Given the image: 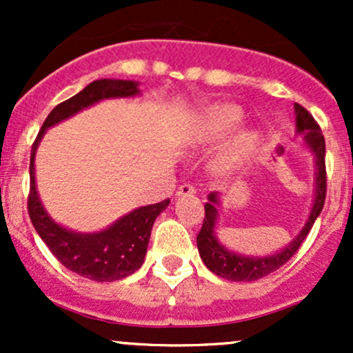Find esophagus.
Wrapping results in <instances>:
<instances>
[{
    "label": "esophagus",
    "instance_id": "1",
    "mask_svg": "<svg viewBox=\"0 0 353 353\" xmlns=\"http://www.w3.org/2000/svg\"><path fill=\"white\" fill-rule=\"evenodd\" d=\"M185 194H196V185L184 182V184L177 189V196H185Z\"/></svg>",
    "mask_w": 353,
    "mask_h": 353
}]
</instances>
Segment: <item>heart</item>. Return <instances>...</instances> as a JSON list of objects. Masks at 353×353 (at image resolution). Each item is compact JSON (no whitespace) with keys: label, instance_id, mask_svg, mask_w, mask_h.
Listing matches in <instances>:
<instances>
[{"label":"heart","instance_id":"heart-1","mask_svg":"<svg viewBox=\"0 0 353 353\" xmlns=\"http://www.w3.org/2000/svg\"><path fill=\"white\" fill-rule=\"evenodd\" d=\"M239 119H241V112L237 108L234 106H225L219 109L214 116H210V119L205 123L204 129H202L201 139L202 141H219L222 137H225L236 128ZM254 149V139L250 137H241L237 143H234L228 149V152L224 154V164L234 165L242 163Z\"/></svg>","mask_w":353,"mask_h":353}]
</instances>
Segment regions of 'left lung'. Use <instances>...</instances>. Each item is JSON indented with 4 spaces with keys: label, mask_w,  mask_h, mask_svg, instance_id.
<instances>
[{
    "label": "left lung",
    "mask_w": 353,
    "mask_h": 353,
    "mask_svg": "<svg viewBox=\"0 0 353 353\" xmlns=\"http://www.w3.org/2000/svg\"><path fill=\"white\" fill-rule=\"evenodd\" d=\"M295 125L297 132L305 137L310 151L315 156V164H317V179H315V201L314 208L309 216V221L303 225L302 232L290 242L281 252L269 255V257H245L230 252L224 245L217 242L214 228H216L217 219V194L210 192L209 201L205 202L204 210L205 217L202 222V228L197 234V249H199L201 259L205 267L219 277H224L228 281L236 282H250L259 281L265 275L275 272L277 269L290 261V257L301 249L302 242L309 236L315 219L322 212L323 204H325L327 196V171H325V139H323L322 131L317 121L301 104H295Z\"/></svg>",
    "instance_id": "left-lung-1"
}]
</instances>
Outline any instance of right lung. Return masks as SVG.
I'll return each mask as SVG.
<instances>
[{
	"label": "right lung",
	"mask_w": 353,
	"mask_h": 353,
	"mask_svg": "<svg viewBox=\"0 0 353 353\" xmlns=\"http://www.w3.org/2000/svg\"><path fill=\"white\" fill-rule=\"evenodd\" d=\"M139 92L137 83L123 79H98L72 98L63 101L48 114L36 136L30 157V194L28 214L36 232L52 255L72 272L96 282H112L134 274L143 265L152 224L169 205V199L139 208L121 217L111 228L98 234H76L61 228L48 216L36 192L34 154L48 128L58 124L81 109L101 99L128 98Z\"/></svg>",
	"instance_id": "1"
}]
</instances>
